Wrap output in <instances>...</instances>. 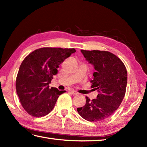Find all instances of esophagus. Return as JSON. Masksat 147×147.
I'll list each match as a JSON object with an SVG mask.
<instances>
[{
    "instance_id": "esophagus-1",
    "label": "esophagus",
    "mask_w": 147,
    "mask_h": 147,
    "mask_svg": "<svg viewBox=\"0 0 147 147\" xmlns=\"http://www.w3.org/2000/svg\"><path fill=\"white\" fill-rule=\"evenodd\" d=\"M70 92H71V94H73V95H77V94H78V93H77V92L74 91H71Z\"/></svg>"
}]
</instances>
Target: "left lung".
I'll use <instances>...</instances> for the list:
<instances>
[{
  "label": "left lung",
  "instance_id": "1",
  "mask_svg": "<svg viewBox=\"0 0 147 147\" xmlns=\"http://www.w3.org/2000/svg\"><path fill=\"white\" fill-rule=\"evenodd\" d=\"M84 58L95 69L92 88L97 90L96 98L86 96V104L77 111L82 117L91 122L100 121L110 117L123 101L127 85V71L115 54L104 51L81 50Z\"/></svg>",
  "mask_w": 147,
  "mask_h": 147
}]
</instances>
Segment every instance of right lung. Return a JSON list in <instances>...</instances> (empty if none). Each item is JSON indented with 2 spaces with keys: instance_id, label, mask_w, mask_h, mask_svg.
Segmentation results:
<instances>
[{
  "instance_id": "obj_1",
  "label": "right lung",
  "mask_w": 147,
  "mask_h": 147,
  "mask_svg": "<svg viewBox=\"0 0 147 147\" xmlns=\"http://www.w3.org/2000/svg\"><path fill=\"white\" fill-rule=\"evenodd\" d=\"M74 49L44 47L28 54L20 65L16 78V91L22 106L30 115L41 117L53 110L59 96L65 91L49 88L59 65Z\"/></svg>"
}]
</instances>
